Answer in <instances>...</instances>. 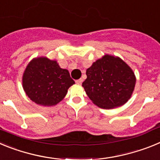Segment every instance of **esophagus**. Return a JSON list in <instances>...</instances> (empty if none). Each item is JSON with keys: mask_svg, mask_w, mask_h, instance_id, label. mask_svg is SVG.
I'll list each match as a JSON object with an SVG mask.
<instances>
[{"mask_svg": "<svg viewBox=\"0 0 160 160\" xmlns=\"http://www.w3.org/2000/svg\"><path fill=\"white\" fill-rule=\"evenodd\" d=\"M82 82H83V79L80 78V79H78V80H76L75 82L78 85H81L82 83Z\"/></svg>", "mask_w": 160, "mask_h": 160, "instance_id": "obj_1", "label": "esophagus"}]
</instances>
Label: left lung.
<instances>
[{
    "label": "left lung",
    "mask_w": 160,
    "mask_h": 160,
    "mask_svg": "<svg viewBox=\"0 0 160 160\" xmlns=\"http://www.w3.org/2000/svg\"><path fill=\"white\" fill-rule=\"evenodd\" d=\"M82 87L90 99L98 107L112 109L131 98L136 78L127 63L118 57L105 54L87 70Z\"/></svg>",
    "instance_id": "1"
}]
</instances>
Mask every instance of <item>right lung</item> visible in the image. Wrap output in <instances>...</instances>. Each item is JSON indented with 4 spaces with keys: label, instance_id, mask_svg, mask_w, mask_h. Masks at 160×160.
Here are the masks:
<instances>
[{
    "label": "right lung",
    "instance_id": "1",
    "mask_svg": "<svg viewBox=\"0 0 160 160\" xmlns=\"http://www.w3.org/2000/svg\"><path fill=\"white\" fill-rule=\"evenodd\" d=\"M74 84L70 73L57 61L46 57L29 62L22 77V86L28 97L38 105L51 107L61 102L68 89Z\"/></svg>",
    "mask_w": 160,
    "mask_h": 160
}]
</instances>
